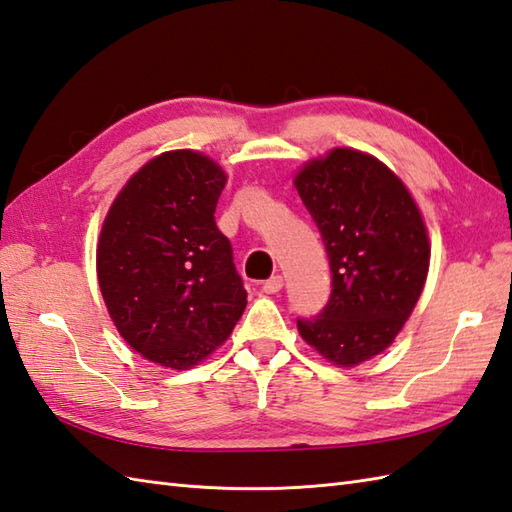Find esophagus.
Wrapping results in <instances>:
<instances>
[{
    "label": "esophagus",
    "mask_w": 512,
    "mask_h": 512,
    "mask_svg": "<svg viewBox=\"0 0 512 512\" xmlns=\"http://www.w3.org/2000/svg\"><path fill=\"white\" fill-rule=\"evenodd\" d=\"M281 288H283V277L281 275L270 277L268 281H264V285H261V290H264L266 294H277Z\"/></svg>",
    "instance_id": "34e87169"
}]
</instances>
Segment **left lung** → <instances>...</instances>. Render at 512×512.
I'll return each mask as SVG.
<instances>
[{
  "label": "left lung",
  "instance_id": "1",
  "mask_svg": "<svg viewBox=\"0 0 512 512\" xmlns=\"http://www.w3.org/2000/svg\"><path fill=\"white\" fill-rule=\"evenodd\" d=\"M296 189L323 237L331 294L320 314L296 318L329 362L355 366L395 340L423 292L430 242L406 185L382 161L331 150L296 174Z\"/></svg>",
  "mask_w": 512,
  "mask_h": 512
}]
</instances>
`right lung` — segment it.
Masks as SVG:
<instances>
[{"label":"right lung","instance_id":"right-lung-1","mask_svg":"<svg viewBox=\"0 0 512 512\" xmlns=\"http://www.w3.org/2000/svg\"><path fill=\"white\" fill-rule=\"evenodd\" d=\"M227 183L192 150L146 163L115 198L98 244V281L122 338L185 371L229 338L246 307L229 237L216 224Z\"/></svg>","mask_w":512,"mask_h":512}]
</instances>
